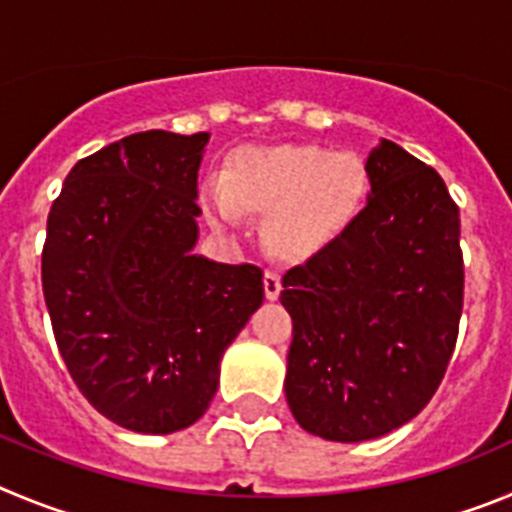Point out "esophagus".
Instances as JSON below:
<instances>
[{
    "label": "esophagus",
    "mask_w": 512,
    "mask_h": 512,
    "mask_svg": "<svg viewBox=\"0 0 512 512\" xmlns=\"http://www.w3.org/2000/svg\"><path fill=\"white\" fill-rule=\"evenodd\" d=\"M262 285H265L267 301H275V298L280 296V288H283V285H280V275L275 273V270H267L265 278H262Z\"/></svg>",
    "instance_id": "34e87169"
}]
</instances>
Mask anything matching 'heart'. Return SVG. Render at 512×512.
Returning a JSON list of instances; mask_svg holds the SVG:
<instances>
[{"mask_svg": "<svg viewBox=\"0 0 512 512\" xmlns=\"http://www.w3.org/2000/svg\"><path fill=\"white\" fill-rule=\"evenodd\" d=\"M370 176L352 153L319 145L242 147L229 155L224 188L206 183L201 206L214 227L239 211L265 217V245L283 260H308L339 245L362 219Z\"/></svg>", "mask_w": 512, "mask_h": 512, "instance_id": "heart-1", "label": "heart"}]
</instances>
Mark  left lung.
<instances>
[{"label":"left lung","instance_id":"left-lung-1","mask_svg":"<svg viewBox=\"0 0 512 512\" xmlns=\"http://www.w3.org/2000/svg\"><path fill=\"white\" fill-rule=\"evenodd\" d=\"M370 201L331 250L290 267L285 398L308 434L367 441L426 408L459 334V209L431 165L382 140L367 158Z\"/></svg>","mask_w":512,"mask_h":512}]
</instances>
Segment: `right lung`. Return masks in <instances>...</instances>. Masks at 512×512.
<instances>
[{
  "mask_svg": "<svg viewBox=\"0 0 512 512\" xmlns=\"http://www.w3.org/2000/svg\"><path fill=\"white\" fill-rule=\"evenodd\" d=\"M209 132L150 130L78 160L48 214L55 344L101 416L137 434L199 421L219 362L265 298L257 265L193 255Z\"/></svg>",
  "mask_w": 512,
  "mask_h": 512,
  "instance_id": "right-lung-1",
  "label": "right lung"
}]
</instances>
